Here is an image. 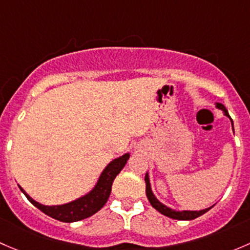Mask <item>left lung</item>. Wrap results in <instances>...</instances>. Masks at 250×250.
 Masks as SVG:
<instances>
[{
	"label": "left lung",
	"instance_id": "1",
	"mask_svg": "<svg viewBox=\"0 0 250 250\" xmlns=\"http://www.w3.org/2000/svg\"><path fill=\"white\" fill-rule=\"evenodd\" d=\"M215 108L223 110L224 115H225V117H228L229 119H230L231 126H232V130H233V122H232V119H231V117H230V114H229L226 107L224 106V104H219V102H217V104H215ZM144 181H146V197H148L149 202H150V205L153 206V207L155 208L158 212H160L161 214L166 215V217H168V218H172V219L192 220V219H195V218H199L200 215L205 214L206 212H208V210H209L210 208L214 206V205H213V206H210V207L205 208V209H201V210H176V209H172V208L167 207V206H165L164 203H161L160 201H159V200L155 197V195L153 194V191H151L150 181H149V173H148V172L146 173Z\"/></svg>",
	"mask_w": 250,
	"mask_h": 250
}]
</instances>
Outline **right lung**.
Listing matches in <instances>:
<instances>
[{
	"mask_svg": "<svg viewBox=\"0 0 250 250\" xmlns=\"http://www.w3.org/2000/svg\"><path fill=\"white\" fill-rule=\"evenodd\" d=\"M128 158H130V153H126L124 155L110 161L104 167V169L100 174L99 179H97L96 184L94 185V188L89 192H86L83 196L78 197L74 201L63 203V205H42V203L35 201L20 185L19 188L22 191V194L27 197V200L35 207L42 210L44 214H47L56 220L63 221V223H74V221L83 220L85 218L91 217L92 214L99 212L106 205L108 197L110 195V191H112L113 181L120 173V171L124 168Z\"/></svg>",
	"mask_w": 250,
	"mask_h": 250,
	"instance_id": "add662e5",
	"label": "right lung"
}]
</instances>
